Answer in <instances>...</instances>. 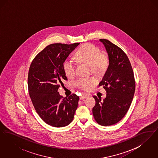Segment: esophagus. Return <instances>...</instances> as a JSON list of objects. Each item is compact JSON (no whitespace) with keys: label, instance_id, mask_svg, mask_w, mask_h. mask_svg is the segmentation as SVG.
Returning <instances> with one entry per match:
<instances>
[{"label":"esophagus","instance_id":"esophagus-1","mask_svg":"<svg viewBox=\"0 0 158 158\" xmlns=\"http://www.w3.org/2000/svg\"><path fill=\"white\" fill-rule=\"evenodd\" d=\"M88 97H89V96H88V95L83 94V95H82L80 97V99H84V98H87Z\"/></svg>","mask_w":158,"mask_h":158}]
</instances>
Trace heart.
<instances>
[{"label":"heart","instance_id":"b5f03b06","mask_svg":"<svg viewBox=\"0 0 158 158\" xmlns=\"http://www.w3.org/2000/svg\"><path fill=\"white\" fill-rule=\"evenodd\" d=\"M75 59L89 65L92 72L100 74L105 72L108 64L107 56L100 53L99 48L94 44H86L76 53ZM75 63L71 59H66L63 63V70L68 77L74 75ZM96 83L92 77H82L76 81V85L82 90H89Z\"/></svg>","mask_w":158,"mask_h":158}]
</instances>
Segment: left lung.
I'll return each mask as SVG.
<instances>
[{
	"label": "left lung",
	"instance_id": "left-lung-1",
	"mask_svg": "<svg viewBox=\"0 0 158 158\" xmlns=\"http://www.w3.org/2000/svg\"><path fill=\"white\" fill-rule=\"evenodd\" d=\"M99 41L105 46L109 65L99 86H102L107 94L103 101L93 97L96 104L92 113L99 124L107 126L117 123L127 113L135 94V80L126 53L108 40Z\"/></svg>",
	"mask_w": 158,
	"mask_h": 158
}]
</instances>
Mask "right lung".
<instances>
[{"label": "right lung", "mask_w": 158, "mask_h": 158, "mask_svg": "<svg viewBox=\"0 0 158 158\" xmlns=\"http://www.w3.org/2000/svg\"><path fill=\"white\" fill-rule=\"evenodd\" d=\"M79 43L48 45L32 60L29 69V94L35 110L47 124L55 127L69 125L73 119L79 97L73 94L63 98L58 92L67 81L63 63Z\"/></svg>", "instance_id": "1"}]
</instances>
